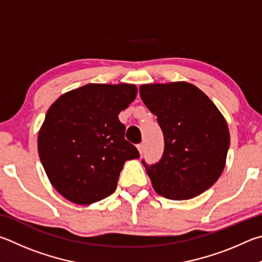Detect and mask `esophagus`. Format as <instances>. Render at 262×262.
Listing matches in <instances>:
<instances>
[{"label": "esophagus", "instance_id": "obj_1", "mask_svg": "<svg viewBox=\"0 0 262 262\" xmlns=\"http://www.w3.org/2000/svg\"><path fill=\"white\" fill-rule=\"evenodd\" d=\"M137 147H138V149H139V153H140V154H143V153H144V149H145V145H144V143L139 144L138 146H137Z\"/></svg>", "mask_w": 262, "mask_h": 262}]
</instances>
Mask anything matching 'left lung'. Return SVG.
I'll return each mask as SVG.
<instances>
[{
    "instance_id": "1",
    "label": "left lung",
    "mask_w": 262,
    "mask_h": 262,
    "mask_svg": "<svg viewBox=\"0 0 262 262\" xmlns=\"http://www.w3.org/2000/svg\"><path fill=\"white\" fill-rule=\"evenodd\" d=\"M146 107L158 117L164 149L159 162H141L154 190L164 198L186 200L209 189L224 169L230 145L222 114L189 82L140 86Z\"/></svg>"
}]
</instances>
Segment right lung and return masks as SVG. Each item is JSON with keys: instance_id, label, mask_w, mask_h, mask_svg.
I'll return each mask as SVG.
<instances>
[{"instance_id": "obj_1", "label": "right lung", "mask_w": 262, "mask_h": 262, "mask_svg": "<svg viewBox=\"0 0 262 262\" xmlns=\"http://www.w3.org/2000/svg\"><path fill=\"white\" fill-rule=\"evenodd\" d=\"M137 96L135 85L89 84L63 94L46 114L38 137L40 161L64 198L96 203L117 187L124 162L138 159L118 114Z\"/></svg>"}]
</instances>
